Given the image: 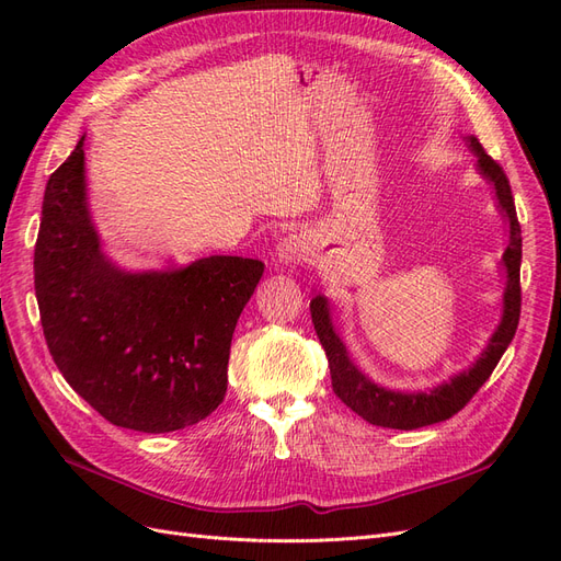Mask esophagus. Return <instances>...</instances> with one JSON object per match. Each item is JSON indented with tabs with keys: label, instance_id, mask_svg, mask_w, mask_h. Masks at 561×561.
<instances>
[{
	"label": "esophagus",
	"instance_id": "1",
	"mask_svg": "<svg viewBox=\"0 0 561 561\" xmlns=\"http://www.w3.org/2000/svg\"><path fill=\"white\" fill-rule=\"evenodd\" d=\"M307 252H309L307 241H304V236H297V233H287L276 248L278 260L285 264H299L301 260H307Z\"/></svg>",
	"mask_w": 561,
	"mask_h": 561
}]
</instances>
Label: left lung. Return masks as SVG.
Listing matches in <instances>:
<instances>
[{"instance_id": "left-lung-1", "label": "left lung", "mask_w": 561, "mask_h": 561, "mask_svg": "<svg viewBox=\"0 0 561 561\" xmlns=\"http://www.w3.org/2000/svg\"><path fill=\"white\" fill-rule=\"evenodd\" d=\"M470 147L474 154L480 157L482 173L494 182L496 196L503 213L511 219V245H507L503 254V264L507 268V287L503 295V320L491 336V344L482 353V358L474 363L463 375L454 377L449 383L437 386L431 393H393V390H383L371 383L363 371L355 367L348 358V353L332 330L328 301L320 295L311 301V318L313 328L320 339L322 348L328 355L330 377H332V390L336 398L346 407L369 421L371 426L381 428H398V431H412L431 426V423L447 421L454 414H458L463 407L472 400V396L484 386V381L491 377V371L496 369L501 355L511 346L513 336L517 332L519 311H522V285H519V264H522V227L515 210V198L511 182L503 173V168L491 159L478 138H470Z\"/></svg>"}]
</instances>
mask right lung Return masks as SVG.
Segmentation results:
<instances>
[{"label": "right lung", "mask_w": 561, "mask_h": 561, "mask_svg": "<svg viewBox=\"0 0 561 561\" xmlns=\"http://www.w3.org/2000/svg\"><path fill=\"white\" fill-rule=\"evenodd\" d=\"M264 274L260 260H198L126 274L103 252L83 192V138L50 173L35 245V293L50 358L118 428L171 433L227 396L236 322Z\"/></svg>", "instance_id": "obj_1"}]
</instances>
